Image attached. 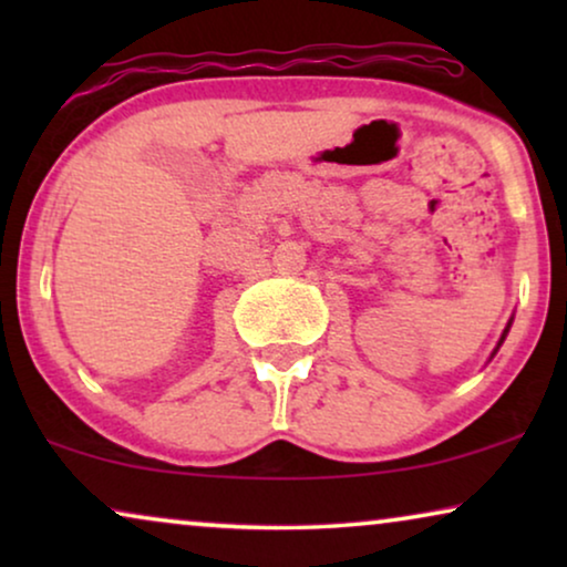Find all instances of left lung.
<instances>
[{
	"instance_id": "8db88e82",
	"label": "left lung",
	"mask_w": 567,
	"mask_h": 567,
	"mask_svg": "<svg viewBox=\"0 0 567 567\" xmlns=\"http://www.w3.org/2000/svg\"><path fill=\"white\" fill-rule=\"evenodd\" d=\"M508 328H511V322H508ZM508 328H506V330H503V338H506V332H508ZM503 338H501V343H503ZM501 343H498V346H501Z\"/></svg>"
}]
</instances>
